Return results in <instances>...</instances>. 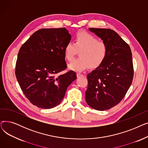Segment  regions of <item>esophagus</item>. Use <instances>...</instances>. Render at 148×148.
<instances>
[{
    "label": "esophagus",
    "mask_w": 148,
    "mask_h": 148,
    "mask_svg": "<svg viewBox=\"0 0 148 148\" xmlns=\"http://www.w3.org/2000/svg\"><path fill=\"white\" fill-rule=\"evenodd\" d=\"M82 76H83V74H80V73H77V77H82Z\"/></svg>",
    "instance_id": "1"
}]
</instances>
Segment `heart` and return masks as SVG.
Returning a JSON list of instances; mask_svg holds the SVG:
<instances>
[{"mask_svg": "<svg viewBox=\"0 0 148 148\" xmlns=\"http://www.w3.org/2000/svg\"><path fill=\"white\" fill-rule=\"evenodd\" d=\"M77 51L80 58L73 60L68 65V68L75 71H82L89 66L97 68L106 60L108 47L106 44L99 41L98 39L86 32H79L75 36L74 42H68L64 48L66 59L71 61Z\"/></svg>", "mask_w": 148, "mask_h": 148, "instance_id": "1", "label": "heart"}]
</instances>
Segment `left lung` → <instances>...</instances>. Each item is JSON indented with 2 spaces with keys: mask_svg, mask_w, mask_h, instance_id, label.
<instances>
[{
  "mask_svg": "<svg viewBox=\"0 0 148 148\" xmlns=\"http://www.w3.org/2000/svg\"><path fill=\"white\" fill-rule=\"evenodd\" d=\"M89 29L101 38L108 47L103 63L87 75L88 86L85 93L88 104L103 111L118 104L131 86L134 76L132 53L128 44L115 31Z\"/></svg>",
  "mask_w": 148,
  "mask_h": 148,
  "instance_id": "left-lung-1",
  "label": "left lung"
}]
</instances>
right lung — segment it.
I'll list each match as a JSON object with an SVG mask.
<instances>
[{"instance_id": "obj_1", "label": "right lung", "mask_w": 148, "mask_h": 148, "mask_svg": "<svg viewBox=\"0 0 148 148\" xmlns=\"http://www.w3.org/2000/svg\"><path fill=\"white\" fill-rule=\"evenodd\" d=\"M71 35L65 28L42 29L23 44L15 65V76L23 94L33 105L48 109L58 106L77 75L66 68L64 48Z\"/></svg>"}]
</instances>
